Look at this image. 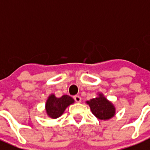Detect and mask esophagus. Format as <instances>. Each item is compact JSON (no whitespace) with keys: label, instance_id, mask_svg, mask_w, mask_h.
Here are the masks:
<instances>
[{"label":"esophagus","instance_id":"34e87169","mask_svg":"<svg viewBox=\"0 0 150 150\" xmlns=\"http://www.w3.org/2000/svg\"><path fill=\"white\" fill-rule=\"evenodd\" d=\"M74 99L75 100V102H76V103H81V98L79 96H74Z\"/></svg>","mask_w":150,"mask_h":150}]
</instances>
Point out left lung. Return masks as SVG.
<instances>
[{
  "mask_svg": "<svg viewBox=\"0 0 150 150\" xmlns=\"http://www.w3.org/2000/svg\"><path fill=\"white\" fill-rule=\"evenodd\" d=\"M92 113L100 120H108L115 114V108L110 102L100 94L99 97L87 102Z\"/></svg>",
  "mask_w": 150,
  "mask_h": 150,
  "instance_id": "1",
  "label": "left lung"
}]
</instances>
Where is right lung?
Segmentation results:
<instances>
[{
  "label": "right lung",
  "instance_id": "add662e5",
  "mask_svg": "<svg viewBox=\"0 0 150 150\" xmlns=\"http://www.w3.org/2000/svg\"><path fill=\"white\" fill-rule=\"evenodd\" d=\"M74 103L72 97L62 96L61 98H56L54 95L49 96L46 103V112L52 118H58L63 113L66 108Z\"/></svg>",
  "mask_w": 150,
  "mask_h": 150
}]
</instances>
